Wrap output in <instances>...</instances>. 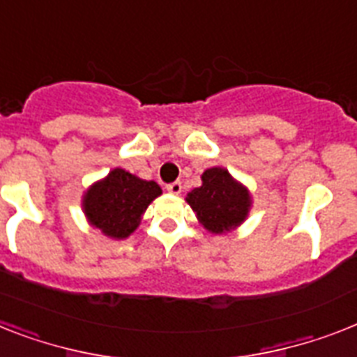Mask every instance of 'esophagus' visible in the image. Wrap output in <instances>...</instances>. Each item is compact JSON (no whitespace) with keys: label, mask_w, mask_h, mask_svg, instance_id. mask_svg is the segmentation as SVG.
I'll list each match as a JSON object with an SVG mask.
<instances>
[{"label":"esophagus","mask_w":357,"mask_h":357,"mask_svg":"<svg viewBox=\"0 0 357 357\" xmlns=\"http://www.w3.org/2000/svg\"><path fill=\"white\" fill-rule=\"evenodd\" d=\"M167 191H169V193H173V195H178V193L182 191V182L175 181V182H172V184H167Z\"/></svg>","instance_id":"34e87169"}]
</instances>
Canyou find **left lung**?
<instances>
[{"label": "left lung", "mask_w": 357, "mask_h": 357, "mask_svg": "<svg viewBox=\"0 0 357 357\" xmlns=\"http://www.w3.org/2000/svg\"><path fill=\"white\" fill-rule=\"evenodd\" d=\"M185 200L211 234H222L241 225L250 208L248 191L222 167L206 169L202 185L191 191Z\"/></svg>", "instance_id": "left-lung-1"}]
</instances>
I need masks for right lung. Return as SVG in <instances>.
<instances>
[{
  "label": "right lung",
  "mask_w": 357,
  "mask_h": 357,
  "mask_svg": "<svg viewBox=\"0 0 357 357\" xmlns=\"http://www.w3.org/2000/svg\"><path fill=\"white\" fill-rule=\"evenodd\" d=\"M160 193L157 182L113 169L85 193L84 210L91 225L109 237L123 238L137 229L149 202Z\"/></svg>",
  "instance_id": "add662e5"
}]
</instances>
